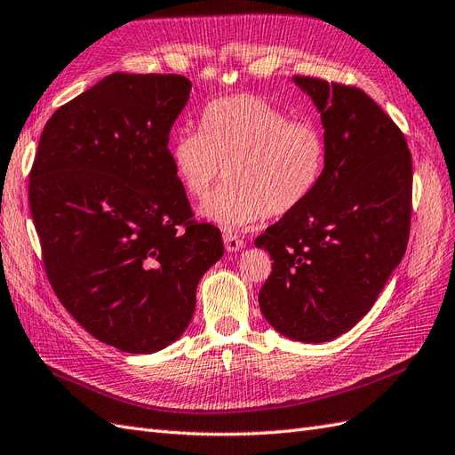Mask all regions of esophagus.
Here are the masks:
<instances>
[{"mask_svg": "<svg viewBox=\"0 0 455 455\" xmlns=\"http://www.w3.org/2000/svg\"><path fill=\"white\" fill-rule=\"evenodd\" d=\"M223 240H225L227 251H238V250L243 248V240L240 236H236V235H232V232H227V235L223 236Z\"/></svg>", "mask_w": 455, "mask_h": 455, "instance_id": "obj_1", "label": "esophagus"}]
</instances>
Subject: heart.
<instances>
[{"mask_svg":"<svg viewBox=\"0 0 455 455\" xmlns=\"http://www.w3.org/2000/svg\"><path fill=\"white\" fill-rule=\"evenodd\" d=\"M174 177L192 200L209 197L202 215L227 230L265 217H284L307 202L327 161V140L309 119L269 100L240 94L209 103L202 132L184 128L171 142Z\"/></svg>","mask_w":455,"mask_h":455,"instance_id":"b5f03b06","label":"heart"}]
</instances>
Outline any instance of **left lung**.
<instances>
[{
	"label": "left lung",
	"instance_id": "1",
	"mask_svg": "<svg viewBox=\"0 0 455 455\" xmlns=\"http://www.w3.org/2000/svg\"><path fill=\"white\" fill-rule=\"evenodd\" d=\"M294 83L321 111L327 161L307 202L255 238L273 259L259 307L281 334L317 344L363 319L402 261L413 169L403 132L363 90Z\"/></svg>",
	"mask_w": 455,
	"mask_h": 455
}]
</instances>
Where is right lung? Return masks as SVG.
I'll return each instance as SVG.
<instances>
[{
  "instance_id": "right-lung-1",
  "label": "right lung",
  "mask_w": 455,
  "mask_h": 455,
  "mask_svg": "<svg viewBox=\"0 0 455 455\" xmlns=\"http://www.w3.org/2000/svg\"><path fill=\"white\" fill-rule=\"evenodd\" d=\"M182 75L113 73L45 123L28 200L45 275L103 344L154 354L188 327L196 288L225 251L196 220L169 156L190 98Z\"/></svg>"
}]
</instances>
